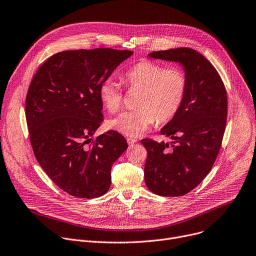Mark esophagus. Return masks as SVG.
<instances>
[{"instance_id":"34e87169","label":"esophagus","mask_w":256,"mask_h":256,"mask_svg":"<svg viewBox=\"0 0 256 256\" xmlns=\"http://www.w3.org/2000/svg\"><path fill=\"white\" fill-rule=\"evenodd\" d=\"M127 142H128L129 146H132V144H134L135 142H137V140L131 138V137H129V138H127Z\"/></svg>"}]
</instances>
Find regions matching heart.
<instances>
[{
  "label": "heart",
  "mask_w": 256,
  "mask_h": 256,
  "mask_svg": "<svg viewBox=\"0 0 256 256\" xmlns=\"http://www.w3.org/2000/svg\"><path fill=\"white\" fill-rule=\"evenodd\" d=\"M123 81L130 90H140L133 110L121 112L110 119L108 128L129 137L146 131L156 120L170 121L182 108L188 90V78L178 68H166L150 60H142L129 68ZM100 98L110 112L120 110L123 104V90L112 78L100 86Z\"/></svg>",
  "instance_id": "1"
}]
</instances>
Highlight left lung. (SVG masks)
Segmentation results:
<instances>
[{
	"label": "left lung",
	"mask_w": 256,
	"mask_h": 256,
	"mask_svg": "<svg viewBox=\"0 0 256 256\" xmlns=\"http://www.w3.org/2000/svg\"><path fill=\"white\" fill-rule=\"evenodd\" d=\"M148 56L180 64L188 78L182 108L161 130L173 142L142 140L148 150L144 180L148 190L180 196L206 178L218 158L226 124V91L218 70L194 49L154 51Z\"/></svg>",
	"instance_id": "left-lung-1"
}]
</instances>
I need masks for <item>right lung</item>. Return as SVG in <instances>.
I'll return each mask as SVG.
<instances>
[{
	"label": "right lung",
	"mask_w": 256,
	"mask_h": 256,
	"mask_svg": "<svg viewBox=\"0 0 256 256\" xmlns=\"http://www.w3.org/2000/svg\"><path fill=\"white\" fill-rule=\"evenodd\" d=\"M132 53L110 48L56 53L28 87L26 118L34 154L51 180L76 198L104 194L112 166L128 148L114 130L91 136L104 121L100 86Z\"/></svg>",
	"instance_id": "1"
}]
</instances>
